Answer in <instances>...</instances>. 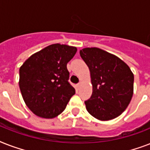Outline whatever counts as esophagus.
I'll use <instances>...</instances> for the list:
<instances>
[{
    "instance_id": "1",
    "label": "esophagus",
    "mask_w": 150,
    "mask_h": 150,
    "mask_svg": "<svg viewBox=\"0 0 150 150\" xmlns=\"http://www.w3.org/2000/svg\"><path fill=\"white\" fill-rule=\"evenodd\" d=\"M80 86H81V82H79V84H77V88H79Z\"/></svg>"
}]
</instances>
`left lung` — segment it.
<instances>
[{
  "instance_id": "8db88e82",
  "label": "left lung",
  "mask_w": 150,
  "mask_h": 150,
  "mask_svg": "<svg viewBox=\"0 0 150 150\" xmlns=\"http://www.w3.org/2000/svg\"><path fill=\"white\" fill-rule=\"evenodd\" d=\"M90 71L93 93L85 104L92 116L109 121L120 116L130 103L134 91V75L127 64L97 47L80 50Z\"/></svg>"
}]
</instances>
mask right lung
<instances>
[{"mask_svg": "<svg viewBox=\"0 0 150 150\" xmlns=\"http://www.w3.org/2000/svg\"><path fill=\"white\" fill-rule=\"evenodd\" d=\"M76 52L75 47L51 44L31 55L20 67V91L35 115L51 119L64 110L75 93L68 82L67 64Z\"/></svg>", "mask_w": 150, "mask_h": 150, "instance_id": "right-lung-1", "label": "right lung"}]
</instances>
